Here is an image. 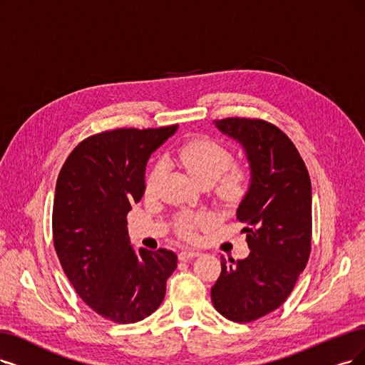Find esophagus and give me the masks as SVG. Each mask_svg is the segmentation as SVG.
Returning a JSON list of instances; mask_svg holds the SVG:
<instances>
[{"label":"esophagus","instance_id":"obj_1","mask_svg":"<svg viewBox=\"0 0 365 365\" xmlns=\"http://www.w3.org/2000/svg\"><path fill=\"white\" fill-rule=\"evenodd\" d=\"M198 255H200V252H198V251L183 250V251H180V254H179V259H180L182 262H187V260H192V259L198 257Z\"/></svg>","mask_w":365,"mask_h":365}]
</instances>
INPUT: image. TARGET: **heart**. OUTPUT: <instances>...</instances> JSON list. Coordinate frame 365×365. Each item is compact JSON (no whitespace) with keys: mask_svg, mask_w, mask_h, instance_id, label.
Returning <instances> with one entry per match:
<instances>
[{"mask_svg":"<svg viewBox=\"0 0 365 365\" xmlns=\"http://www.w3.org/2000/svg\"><path fill=\"white\" fill-rule=\"evenodd\" d=\"M178 159L198 183H217V192L225 203H239L248 192L250 173L242 165H232L233 155L225 145L210 138H195L178 150ZM165 165L159 160L148 171L145 194H153L164 174ZM212 222L205 212H185L175 221L178 232L186 239H194L200 230Z\"/></svg>","mask_w":365,"mask_h":365,"instance_id":"obj_1","label":"heart"}]
</instances>
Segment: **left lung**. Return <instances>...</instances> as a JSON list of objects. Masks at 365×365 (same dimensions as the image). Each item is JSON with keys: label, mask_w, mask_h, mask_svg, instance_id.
Here are the masks:
<instances>
[{"label": "left lung", "mask_w": 365, "mask_h": 365, "mask_svg": "<svg viewBox=\"0 0 365 365\" xmlns=\"http://www.w3.org/2000/svg\"><path fill=\"white\" fill-rule=\"evenodd\" d=\"M247 153L251 183L237 207L250 255H221V275L210 290L225 319L248 323L284 304L312 251V182L287 135L260 118L215 120Z\"/></svg>", "instance_id": "1"}]
</instances>
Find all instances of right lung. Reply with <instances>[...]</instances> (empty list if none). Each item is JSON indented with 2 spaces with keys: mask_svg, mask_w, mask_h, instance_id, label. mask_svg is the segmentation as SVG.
Returning <instances> with one entry per match:
<instances>
[{
  "mask_svg": "<svg viewBox=\"0 0 365 365\" xmlns=\"http://www.w3.org/2000/svg\"><path fill=\"white\" fill-rule=\"evenodd\" d=\"M178 130L120 128L81 141L58 174L52 237L73 289L90 308L115 323H135L164 301L178 255L159 248L137 252L128 213L145 191L150 155Z\"/></svg>",
  "mask_w": 365,
  "mask_h": 365,
  "instance_id": "add662e5",
  "label": "right lung"
}]
</instances>
